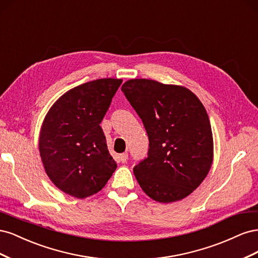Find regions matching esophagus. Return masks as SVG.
<instances>
[{
  "instance_id": "obj_1",
  "label": "esophagus",
  "mask_w": 258,
  "mask_h": 258,
  "mask_svg": "<svg viewBox=\"0 0 258 258\" xmlns=\"http://www.w3.org/2000/svg\"><path fill=\"white\" fill-rule=\"evenodd\" d=\"M127 159H128V153H127V152H126V153H122V154L119 155V160H120L122 163L126 162Z\"/></svg>"
}]
</instances>
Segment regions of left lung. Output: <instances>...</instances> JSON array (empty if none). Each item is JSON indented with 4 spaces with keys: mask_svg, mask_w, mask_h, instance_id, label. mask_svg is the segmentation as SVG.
I'll use <instances>...</instances> for the list:
<instances>
[{
    "mask_svg": "<svg viewBox=\"0 0 258 258\" xmlns=\"http://www.w3.org/2000/svg\"><path fill=\"white\" fill-rule=\"evenodd\" d=\"M121 91L150 141L147 157L134 168L141 188L163 204L187 197L206 178L213 160L205 106L187 88L152 80H130Z\"/></svg>",
    "mask_w": 258,
    "mask_h": 258,
    "instance_id": "1",
    "label": "left lung"
}]
</instances>
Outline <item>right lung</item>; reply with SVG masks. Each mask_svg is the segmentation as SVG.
I'll use <instances>...</instances> for the list:
<instances>
[{
  "mask_svg": "<svg viewBox=\"0 0 258 258\" xmlns=\"http://www.w3.org/2000/svg\"><path fill=\"white\" fill-rule=\"evenodd\" d=\"M121 83L102 79L77 86L45 117L38 142L45 171L73 197L86 198L102 189L117 167L100 122Z\"/></svg>",
  "mask_w": 258,
  "mask_h": 258,
  "instance_id": "right-lung-1",
  "label": "right lung"
}]
</instances>
